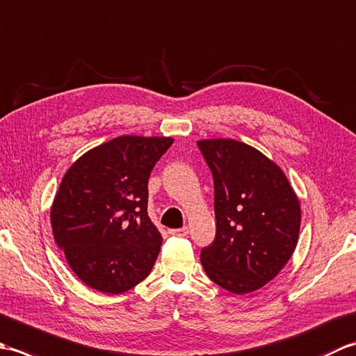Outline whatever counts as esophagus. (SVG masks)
Instances as JSON below:
<instances>
[{
	"label": "esophagus",
	"mask_w": 356,
	"mask_h": 356,
	"mask_svg": "<svg viewBox=\"0 0 356 356\" xmlns=\"http://www.w3.org/2000/svg\"><path fill=\"white\" fill-rule=\"evenodd\" d=\"M188 232H190L188 226H182V228H176V229H170L171 236H177V237H185V236H188Z\"/></svg>",
	"instance_id": "34e87169"
}]
</instances>
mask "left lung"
Segmentation results:
<instances>
[{
    "instance_id": "1",
    "label": "left lung",
    "mask_w": 356,
    "mask_h": 356,
    "mask_svg": "<svg viewBox=\"0 0 356 356\" xmlns=\"http://www.w3.org/2000/svg\"><path fill=\"white\" fill-rule=\"evenodd\" d=\"M214 180L216 237L200 252L207 275L232 293L270 282L298 241L301 211L278 166L232 139L199 140Z\"/></svg>"
}]
</instances>
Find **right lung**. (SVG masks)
<instances>
[{
    "label": "right lung",
    "mask_w": 356,
    "mask_h": 356,
    "mask_svg": "<svg viewBox=\"0 0 356 356\" xmlns=\"http://www.w3.org/2000/svg\"><path fill=\"white\" fill-rule=\"evenodd\" d=\"M171 143L122 136L88 151L65 172L51 207L53 237L92 289L122 293L153 269L162 236L147 213L148 179Z\"/></svg>",
    "instance_id": "right-lung-1"
}]
</instances>
